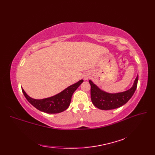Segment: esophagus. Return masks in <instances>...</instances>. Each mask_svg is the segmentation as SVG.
<instances>
[{
	"mask_svg": "<svg viewBox=\"0 0 155 155\" xmlns=\"http://www.w3.org/2000/svg\"><path fill=\"white\" fill-rule=\"evenodd\" d=\"M83 77H84V80H87L88 78H89V74H84Z\"/></svg>",
	"mask_w": 155,
	"mask_h": 155,
	"instance_id": "obj_1",
	"label": "esophagus"
}]
</instances>
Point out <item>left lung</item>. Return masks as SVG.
<instances>
[{
  "mask_svg": "<svg viewBox=\"0 0 155 155\" xmlns=\"http://www.w3.org/2000/svg\"><path fill=\"white\" fill-rule=\"evenodd\" d=\"M138 79L139 77L137 75L133 87L130 89L118 93H108L102 91L90 80L92 103L97 108L104 110L114 109L122 107L133 97L137 87Z\"/></svg>",
  "mask_w": 155,
  "mask_h": 155,
  "instance_id": "8db88e82",
  "label": "left lung"
}]
</instances>
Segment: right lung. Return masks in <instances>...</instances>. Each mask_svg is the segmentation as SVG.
<instances>
[{
    "instance_id": "1",
    "label": "right lung",
    "mask_w": 155,
    "mask_h": 155,
    "mask_svg": "<svg viewBox=\"0 0 155 155\" xmlns=\"http://www.w3.org/2000/svg\"><path fill=\"white\" fill-rule=\"evenodd\" d=\"M83 82V80H80L65 88L60 93L43 99H35L29 97L23 88L22 91L27 101L38 110L48 114L59 113L67 109L70 105L72 94Z\"/></svg>"
}]
</instances>
